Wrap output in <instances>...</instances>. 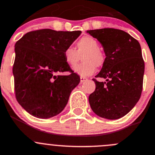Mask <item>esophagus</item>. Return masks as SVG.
Returning <instances> with one entry per match:
<instances>
[{"label":"esophagus","instance_id":"34e87169","mask_svg":"<svg viewBox=\"0 0 155 155\" xmlns=\"http://www.w3.org/2000/svg\"><path fill=\"white\" fill-rule=\"evenodd\" d=\"M86 80H87V78L86 77H85V76H80V82H83Z\"/></svg>","mask_w":155,"mask_h":155}]
</instances>
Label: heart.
Instances as JSON below:
<instances>
[{
    "label": "heart",
    "mask_w": 155,
    "mask_h": 155,
    "mask_svg": "<svg viewBox=\"0 0 155 155\" xmlns=\"http://www.w3.org/2000/svg\"><path fill=\"white\" fill-rule=\"evenodd\" d=\"M82 55L83 62L73 69L75 73L81 76L92 75L96 66H102L104 63L103 53L99 50L98 41L93 37H82L76 43V50L68 47L63 52L65 61L71 67L77 64Z\"/></svg>",
    "instance_id": "obj_1"
}]
</instances>
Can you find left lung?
I'll list each match as a JSON object with an SVG mask.
<instances>
[{"mask_svg": "<svg viewBox=\"0 0 155 155\" xmlns=\"http://www.w3.org/2000/svg\"><path fill=\"white\" fill-rule=\"evenodd\" d=\"M102 44L105 54L101 71L93 79L95 89L89 96L94 113L107 119L125 116L141 95L144 62L140 43L126 32L113 28L86 31Z\"/></svg>", "mask_w": 155, "mask_h": 155, "instance_id": "left-lung-1", "label": "left lung"}]
</instances>
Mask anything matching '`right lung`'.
Masks as SVG:
<instances>
[{"instance_id":"right-lung-1","label":"right lung","mask_w":155,"mask_h":155,"mask_svg":"<svg viewBox=\"0 0 155 155\" xmlns=\"http://www.w3.org/2000/svg\"><path fill=\"white\" fill-rule=\"evenodd\" d=\"M81 33L43 29L29 32L16 43L13 66L16 98L33 116L50 118L60 114L80 82L65 61L63 52ZM68 71L69 75H61Z\"/></svg>"}]
</instances>
